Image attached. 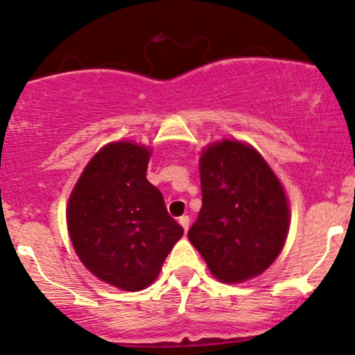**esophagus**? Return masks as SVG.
Instances as JSON below:
<instances>
[{"instance_id": "1", "label": "esophagus", "mask_w": 355, "mask_h": 355, "mask_svg": "<svg viewBox=\"0 0 355 355\" xmlns=\"http://www.w3.org/2000/svg\"><path fill=\"white\" fill-rule=\"evenodd\" d=\"M189 216H181L179 218V225L182 226V228H184V231H188V228H189Z\"/></svg>"}]
</instances>
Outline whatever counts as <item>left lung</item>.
Wrapping results in <instances>:
<instances>
[{
  "label": "left lung",
  "mask_w": 355,
  "mask_h": 355,
  "mask_svg": "<svg viewBox=\"0 0 355 355\" xmlns=\"http://www.w3.org/2000/svg\"><path fill=\"white\" fill-rule=\"evenodd\" d=\"M199 173L202 206L189 241L221 282L236 284L263 273L288 233L280 181L253 147L236 141L208 147Z\"/></svg>",
  "instance_id": "left-lung-1"
}]
</instances>
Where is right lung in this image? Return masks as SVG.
<instances>
[{
    "label": "right lung",
    "mask_w": 355,
    "mask_h": 355,
    "mask_svg": "<svg viewBox=\"0 0 355 355\" xmlns=\"http://www.w3.org/2000/svg\"><path fill=\"white\" fill-rule=\"evenodd\" d=\"M149 150L115 142L95 154L71 193L67 221L75 252L97 278L127 292L157 278L184 230L146 178Z\"/></svg>",
    "instance_id": "add662e5"
}]
</instances>
